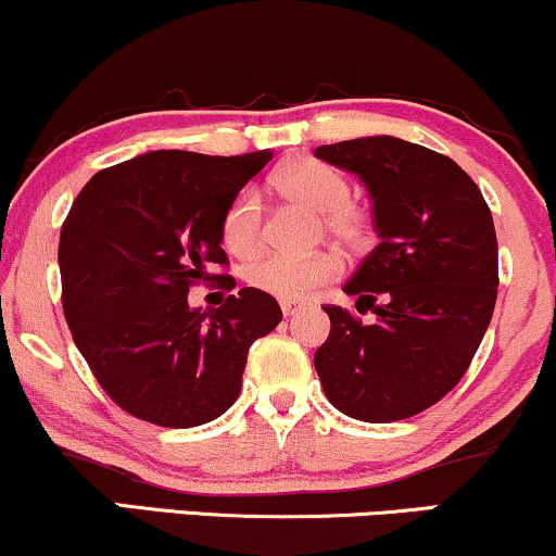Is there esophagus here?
<instances>
[{
  "label": "esophagus",
  "mask_w": 556,
  "mask_h": 556,
  "mask_svg": "<svg viewBox=\"0 0 556 556\" xmlns=\"http://www.w3.org/2000/svg\"><path fill=\"white\" fill-rule=\"evenodd\" d=\"M304 308V301H280V312L286 316H293L295 312H301Z\"/></svg>",
  "instance_id": "obj_1"
}]
</instances>
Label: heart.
<instances>
[{
    "label": "heart",
    "mask_w": 556,
    "mask_h": 556,
    "mask_svg": "<svg viewBox=\"0 0 556 556\" xmlns=\"http://www.w3.org/2000/svg\"><path fill=\"white\" fill-rule=\"evenodd\" d=\"M276 189L286 199L306 204L321 212V225L337 242L348 250H365L372 240L370 216L363 206L352 204V184L340 168L316 161V157H295L276 173ZM222 242L237 257H250L263 242V206L252 189L237 191L222 214ZM340 261L331 252H312V255H268L255 257L244 278L257 291L276 299H304L337 276Z\"/></svg>",
    "instance_id": "1"
}]
</instances>
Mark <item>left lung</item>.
<instances>
[{"label": "left lung", "instance_id": "obj_1", "mask_svg": "<svg viewBox=\"0 0 556 556\" xmlns=\"http://www.w3.org/2000/svg\"><path fill=\"white\" fill-rule=\"evenodd\" d=\"M359 176L380 242L359 263L314 365L329 403L386 424L444 399L470 367L498 295V240L478 184L452 157L391 135L314 150Z\"/></svg>", "mask_w": 556, "mask_h": 556}]
</instances>
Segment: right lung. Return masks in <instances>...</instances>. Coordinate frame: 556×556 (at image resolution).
Segmentation results:
<instances>
[{"label":"right lung","instance_id":"1","mask_svg":"<svg viewBox=\"0 0 556 556\" xmlns=\"http://www.w3.org/2000/svg\"><path fill=\"white\" fill-rule=\"evenodd\" d=\"M270 150H153L99 170L61 227L63 314L93 378L135 419L191 429L240 395L250 344L278 327L257 288L191 308L189 288L222 280V214ZM225 286V283H219Z\"/></svg>","mask_w":556,"mask_h":556}]
</instances>
